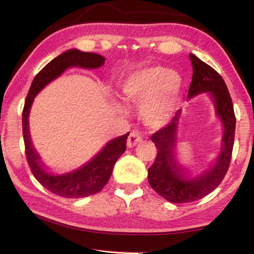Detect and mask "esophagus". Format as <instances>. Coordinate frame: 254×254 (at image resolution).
I'll list each match as a JSON object with an SVG mask.
<instances>
[{"label":"esophagus","instance_id":"1","mask_svg":"<svg viewBox=\"0 0 254 254\" xmlns=\"http://www.w3.org/2000/svg\"><path fill=\"white\" fill-rule=\"evenodd\" d=\"M143 141L141 133L138 131H132L127 137V147H134L136 144Z\"/></svg>","mask_w":254,"mask_h":254}]
</instances>
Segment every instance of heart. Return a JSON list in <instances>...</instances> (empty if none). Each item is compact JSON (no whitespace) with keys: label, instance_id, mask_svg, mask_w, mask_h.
Returning a JSON list of instances; mask_svg holds the SVG:
<instances>
[{"label":"heart","instance_id":"1","mask_svg":"<svg viewBox=\"0 0 254 254\" xmlns=\"http://www.w3.org/2000/svg\"><path fill=\"white\" fill-rule=\"evenodd\" d=\"M182 89L176 72L161 66L135 69L124 79L120 98L127 106L139 105V116L149 127L166 126L174 117Z\"/></svg>","mask_w":254,"mask_h":254}]
</instances>
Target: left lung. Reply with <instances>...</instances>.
I'll return each instance as SVG.
<instances>
[{
    "label": "left lung",
    "mask_w": 254,
    "mask_h": 254,
    "mask_svg": "<svg viewBox=\"0 0 254 254\" xmlns=\"http://www.w3.org/2000/svg\"><path fill=\"white\" fill-rule=\"evenodd\" d=\"M190 60L193 75L188 98L202 93H209L212 96L216 113L224 126L223 147L213 169L194 179H187L185 169L177 164L174 155L181 110L177 111L165 127L150 136L157 148V155L148 168V182L160 196L177 204L201 199L220 185L229 168L235 141L236 116L225 80L212 66L191 53Z\"/></svg>",
    "instance_id": "8db88e82"
}]
</instances>
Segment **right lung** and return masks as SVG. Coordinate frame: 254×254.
Here are the masks:
<instances>
[{
    "mask_svg": "<svg viewBox=\"0 0 254 254\" xmlns=\"http://www.w3.org/2000/svg\"><path fill=\"white\" fill-rule=\"evenodd\" d=\"M105 60L104 57L96 53L82 52L76 49L68 50L53 59L36 75L27 94L23 109V136L26 158L38 182L59 196L78 198L100 192L109 181L116 161L126 152L128 132L110 141L98 155L82 168L66 175L55 176L44 169L39 156L32 146L28 128L30 107L36 95L51 80L60 76L66 68L72 66L97 68L104 65Z\"/></svg>",
    "mask_w": 254,
    "mask_h": 254,
    "instance_id": "obj_1",
    "label": "right lung"
}]
</instances>
